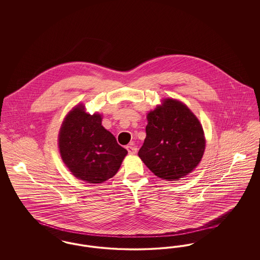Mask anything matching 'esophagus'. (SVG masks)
Returning <instances> with one entry per match:
<instances>
[{
	"label": "esophagus",
	"instance_id": "1",
	"mask_svg": "<svg viewBox=\"0 0 260 260\" xmlns=\"http://www.w3.org/2000/svg\"><path fill=\"white\" fill-rule=\"evenodd\" d=\"M126 150H127V152H128V154H131V155H134V154H136V152H137V148H136V145L135 144H129L128 146H126Z\"/></svg>",
	"mask_w": 260,
	"mask_h": 260
}]
</instances>
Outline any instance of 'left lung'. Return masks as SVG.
<instances>
[{
  "instance_id": "left-lung-1",
  "label": "left lung",
  "mask_w": 260,
  "mask_h": 260,
  "mask_svg": "<svg viewBox=\"0 0 260 260\" xmlns=\"http://www.w3.org/2000/svg\"><path fill=\"white\" fill-rule=\"evenodd\" d=\"M146 138L139 158L158 177L179 180L202 160L206 139L197 117L182 102L164 99L147 115Z\"/></svg>"
}]
</instances>
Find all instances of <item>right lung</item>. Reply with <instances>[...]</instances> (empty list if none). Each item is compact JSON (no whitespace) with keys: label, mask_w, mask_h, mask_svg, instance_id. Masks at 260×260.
Here are the masks:
<instances>
[{"label":"right lung","mask_w":260,"mask_h":260,"mask_svg":"<svg viewBox=\"0 0 260 260\" xmlns=\"http://www.w3.org/2000/svg\"><path fill=\"white\" fill-rule=\"evenodd\" d=\"M101 115H89L79 104L62 123L58 147L62 160L77 178L101 183L119 171L127 151L101 124Z\"/></svg>","instance_id":"add662e5"}]
</instances>
